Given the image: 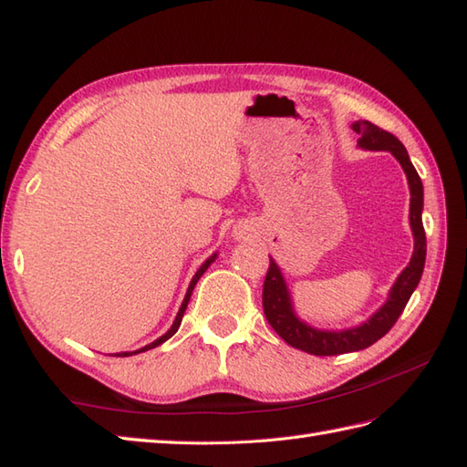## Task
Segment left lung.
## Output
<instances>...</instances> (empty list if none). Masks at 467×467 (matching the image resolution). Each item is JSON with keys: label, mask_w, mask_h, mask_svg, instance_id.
Segmentation results:
<instances>
[{"label": "left lung", "mask_w": 467, "mask_h": 467, "mask_svg": "<svg viewBox=\"0 0 467 467\" xmlns=\"http://www.w3.org/2000/svg\"><path fill=\"white\" fill-rule=\"evenodd\" d=\"M353 130L359 134L361 148H367V150H389L403 166L405 174H408L411 192L410 223L415 239L413 256L410 265L405 266L403 273L398 276V281H395L389 293V299H387L381 309L367 323L347 331H319L296 319L291 306L289 291H286V285L283 281V275L279 271V266L271 259L269 271H266L263 285V311L266 321H269V325L283 341L295 347V349H301L311 355H341L349 351H361L373 345L375 341H379L395 325V321L400 319V315L403 313L405 305H408L411 293L415 291V286H418L421 279L425 265V246L428 244H425V231L421 223L423 184L418 171H415L410 161L408 150H405V146L391 132H385L383 128L367 120L355 122Z\"/></svg>", "instance_id": "8db88e82"}]
</instances>
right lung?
<instances>
[{"label":"right lung","mask_w":467,"mask_h":467,"mask_svg":"<svg viewBox=\"0 0 467 467\" xmlns=\"http://www.w3.org/2000/svg\"><path fill=\"white\" fill-rule=\"evenodd\" d=\"M214 261V256L213 259H208L201 269L196 271V275L192 276V281H191V286H188V291H186V296H184V301H182V305H181V311H178V315H176V319H174V323H172V327L171 329H168V333H164L161 339H156L154 343H150V345H146V347H142V349H138V351H134V353H140V351H148V349H154V347H158L161 343H164L166 339H171V337L178 331V327H181V321H182V317H184V311H186V305H188V301H191V295H192V289H194V285L198 283V279H201L202 276V273L208 269V265H211ZM128 355H132V353H118V357H128Z\"/></svg>","instance_id":"right-lung-1"}]
</instances>
